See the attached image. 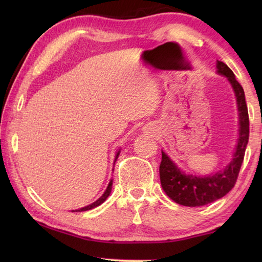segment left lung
<instances>
[{
  "mask_svg": "<svg viewBox=\"0 0 262 262\" xmlns=\"http://www.w3.org/2000/svg\"><path fill=\"white\" fill-rule=\"evenodd\" d=\"M217 74L225 76L235 94L238 113V137L232 160L225 168L209 176H193L182 171L162 151L160 180L164 192L177 204L199 207L219 200L234 187L249 142V115L243 88L232 70L223 62H216Z\"/></svg>",
  "mask_w": 262,
  "mask_h": 262,
  "instance_id": "1",
  "label": "left lung"
}]
</instances>
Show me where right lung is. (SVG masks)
I'll list each match as a JSON object with an SVG mask.
<instances>
[{
  "instance_id": "1",
  "label": "right lung",
  "mask_w": 262,
  "mask_h": 262,
  "mask_svg": "<svg viewBox=\"0 0 262 262\" xmlns=\"http://www.w3.org/2000/svg\"><path fill=\"white\" fill-rule=\"evenodd\" d=\"M120 151H121V149L119 148L118 151L116 152V155H115V161H114V165H115V162L117 161V159H118V157H119ZM113 170H114V169H113ZM111 188H113V179L110 180V182H109V185H108L107 189H105V191L102 193V196L100 197L98 200H96V202L92 203V204H90V205L85 206V207H82V208H80V209H75V210H72V211H77V213H80V211H86V210H90V209H93V208L98 207V206H100V205H101L102 203H104V200L109 197V194L111 193Z\"/></svg>"
}]
</instances>
